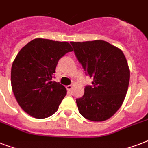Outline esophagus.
Masks as SVG:
<instances>
[{
	"label": "esophagus",
	"instance_id": "34e87169",
	"mask_svg": "<svg viewBox=\"0 0 148 148\" xmlns=\"http://www.w3.org/2000/svg\"><path fill=\"white\" fill-rule=\"evenodd\" d=\"M72 88H73V87H72L71 85H67V87H66L67 91H71V89H72Z\"/></svg>",
	"mask_w": 148,
	"mask_h": 148
}]
</instances>
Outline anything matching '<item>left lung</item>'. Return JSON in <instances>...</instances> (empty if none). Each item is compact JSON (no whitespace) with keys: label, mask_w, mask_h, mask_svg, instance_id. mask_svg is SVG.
Instances as JSON below:
<instances>
[{"label":"left lung","mask_w":148,"mask_h":148,"mask_svg":"<svg viewBox=\"0 0 148 148\" xmlns=\"http://www.w3.org/2000/svg\"><path fill=\"white\" fill-rule=\"evenodd\" d=\"M85 73L92 77L83 97L76 99L78 110L92 121L111 117L124 102L128 89L130 69L124 53L107 41L71 42Z\"/></svg>","instance_id":"obj_1"}]
</instances>
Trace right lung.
I'll list each match as a JSON object with an SVG mask.
<instances>
[{"label":"right lung","mask_w":148,"mask_h":148,"mask_svg":"<svg viewBox=\"0 0 148 148\" xmlns=\"http://www.w3.org/2000/svg\"><path fill=\"white\" fill-rule=\"evenodd\" d=\"M71 51L69 43L36 38L17 53L11 67V87L27 114L43 119L58 110L67 90L51 81L59 59Z\"/></svg>","instance_id":"1"}]
</instances>
